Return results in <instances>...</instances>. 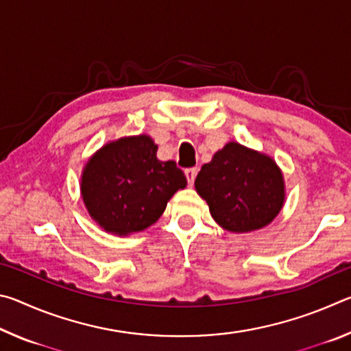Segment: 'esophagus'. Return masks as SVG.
I'll return each mask as SVG.
<instances>
[{
  "label": "esophagus",
  "instance_id": "34e87169",
  "mask_svg": "<svg viewBox=\"0 0 351 351\" xmlns=\"http://www.w3.org/2000/svg\"><path fill=\"white\" fill-rule=\"evenodd\" d=\"M197 173H198V169L197 167L186 170V176H187L189 186H193V181H195V178H197Z\"/></svg>",
  "mask_w": 351,
  "mask_h": 351
}]
</instances>
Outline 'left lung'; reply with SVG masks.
Masks as SVG:
<instances>
[{
	"instance_id": "left-lung-1",
	"label": "left lung",
	"mask_w": 351,
	"mask_h": 351,
	"mask_svg": "<svg viewBox=\"0 0 351 351\" xmlns=\"http://www.w3.org/2000/svg\"><path fill=\"white\" fill-rule=\"evenodd\" d=\"M195 190L224 230L254 232L274 221L287 199L283 171L269 154L230 141L201 167Z\"/></svg>"
}]
</instances>
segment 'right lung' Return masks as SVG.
<instances>
[{
	"mask_svg": "<svg viewBox=\"0 0 351 351\" xmlns=\"http://www.w3.org/2000/svg\"><path fill=\"white\" fill-rule=\"evenodd\" d=\"M152 136L106 142L88 159L80 195L90 217L105 232L128 237L150 228L187 180L175 161H159Z\"/></svg>",
	"mask_w": 351,
	"mask_h": 351,
	"instance_id": "add662e5",
	"label": "right lung"
}]
</instances>
